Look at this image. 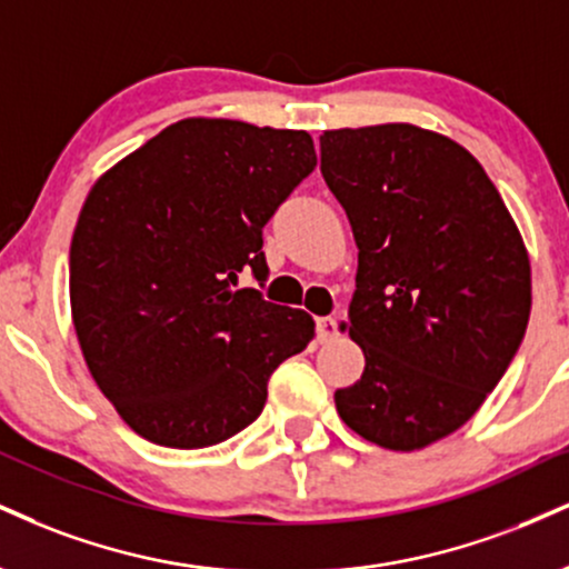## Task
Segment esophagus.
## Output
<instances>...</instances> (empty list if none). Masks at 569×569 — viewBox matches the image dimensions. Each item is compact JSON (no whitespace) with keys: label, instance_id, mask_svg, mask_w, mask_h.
<instances>
[{"label":"esophagus","instance_id":"34e87169","mask_svg":"<svg viewBox=\"0 0 569 569\" xmlns=\"http://www.w3.org/2000/svg\"><path fill=\"white\" fill-rule=\"evenodd\" d=\"M315 331H318V341H331L339 333L337 318H331V315H328V318H318V323H315Z\"/></svg>","mask_w":569,"mask_h":569}]
</instances>
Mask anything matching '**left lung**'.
Returning a JSON list of instances; mask_svg holds the SVG:
<instances>
[{
  "mask_svg": "<svg viewBox=\"0 0 569 569\" xmlns=\"http://www.w3.org/2000/svg\"><path fill=\"white\" fill-rule=\"evenodd\" d=\"M320 172L358 243L352 341L366 371L341 421L387 450L427 448L480 410L530 320V259L480 161L413 124L331 129Z\"/></svg>",
  "mask_w": 569,
  "mask_h": 569,
  "instance_id": "8db88e82",
  "label": "left lung"
}]
</instances>
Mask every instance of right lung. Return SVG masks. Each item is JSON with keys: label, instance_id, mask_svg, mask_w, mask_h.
Returning a JSON list of instances; mask_svg holds the SVG:
<instances>
[{"label": "right lung", "instance_id": "add662e5", "mask_svg": "<svg viewBox=\"0 0 569 569\" xmlns=\"http://www.w3.org/2000/svg\"><path fill=\"white\" fill-rule=\"evenodd\" d=\"M312 137L182 119L108 169L71 241V315L87 368L129 429L209 448L257 421L267 381L315 337L264 283L262 228L312 172Z\"/></svg>", "mask_w": 569, "mask_h": 569}]
</instances>
